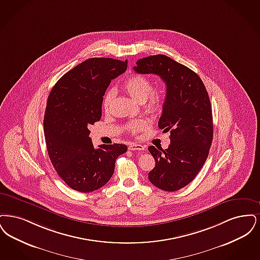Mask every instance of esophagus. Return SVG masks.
<instances>
[{
  "mask_svg": "<svg viewBox=\"0 0 260 260\" xmlns=\"http://www.w3.org/2000/svg\"><path fill=\"white\" fill-rule=\"evenodd\" d=\"M128 149L129 150H145V147L142 145H139V144H131L128 147Z\"/></svg>",
  "mask_w": 260,
  "mask_h": 260,
  "instance_id": "esophagus-1",
  "label": "esophagus"
}]
</instances>
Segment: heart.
I'll list each match as a JSON object with an SVG mask.
<instances>
[{
	"label": "heart",
	"instance_id": "heart-1",
	"mask_svg": "<svg viewBox=\"0 0 260 260\" xmlns=\"http://www.w3.org/2000/svg\"><path fill=\"white\" fill-rule=\"evenodd\" d=\"M125 91L137 102L146 104L149 112H157L161 110L164 103V95L161 91L153 90V83L150 79L141 75H134L123 82ZM114 97V91L109 89L103 98V109L108 112L111 108ZM147 121L144 119L131 120L126 124V130L136 135L147 127Z\"/></svg>",
	"mask_w": 260,
	"mask_h": 260
}]
</instances>
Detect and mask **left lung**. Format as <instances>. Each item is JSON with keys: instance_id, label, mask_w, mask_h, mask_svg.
<instances>
[{"instance_id": "1", "label": "left lung", "mask_w": 260, "mask_h": 260, "mask_svg": "<svg viewBox=\"0 0 260 260\" xmlns=\"http://www.w3.org/2000/svg\"><path fill=\"white\" fill-rule=\"evenodd\" d=\"M136 64V73L157 75L167 86L158 127L170 132V146L148 147L155 160L148 180L162 190L176 191L194 180L209 155L214 135L210 98L199 76L170 57L151 55Z\"/></svg>"}]
</instances>
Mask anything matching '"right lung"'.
<instances>
[{
    "label": "right lung",
    "instance_id": "right-lung-1",
    "mask_svg": "<svg viewBox=\"0 0 260 260\" xmlns=\"http://www.w3.org/2000/svg\"><path fill=\"white\" fill-rule=\"evenodd\" d=\"M126 69L127 60L87 59L66 73L48 95L44 118L48 156L74 190L101 188L112 178L116 158L127 151L121 144L95 148L88 129L101 119L103 96L112 79Z\"/></svg>",
    "mask_w": 260,
    "mask_h": 260
}]
</instances>
